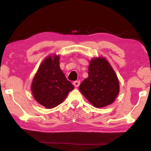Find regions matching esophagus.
Here are the masks:
<instances>
[{"instance_id": "esophagus-1", "label": "esophagus", "mask_w": 151, "mask_h": 151, "mask_svg": "<svg viewBox=\"0 0 151 151\" xmlns=\"http://www.w3.org/2000/svg\"><path fill=\"white\" fill-rule=\"evenodd\" d=\"M73 85L76 86V87H78L80 84V82L79 81V80H76V81H74L73 82Z\"/></svg>"}]
</instances>
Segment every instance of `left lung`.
Returning <instances> with one entry per match:
<instances>
[{"label": "left lung", "mask_w": 151, "mask_h": 151, "mask_svg": "<svg viewBox=\"0 0 151 151\" xmlns=\"http://www.w3.org/2000/svg\"><path fill=\"white\" fill-rule=\"evenodd\" d=\"M79 89L94 106L101 108L114 102L119 93V81L108 61L98 58L91 60L88 76Z\"/></svg>", "instance_id": "1"}]
</instances>
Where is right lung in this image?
Wrapping results in <instances>:
<instances>
[{
	"label": "right lung",
	"instance_id": "1",
	"mask_svg": "<svg viewBox=\"0 0 151 151\" xmlns=\"http://www.w3.org/2000/svg\"><path fill=\"white\" fill-rule=\"evenodd\" d=\"M74 86L66 78L59 63V56H49L43 61L32 84L37 102L48 109L59 105Z\"/></svg>",
	"mask_w": 151,
	"mask_h": 151
}]
</instances>
